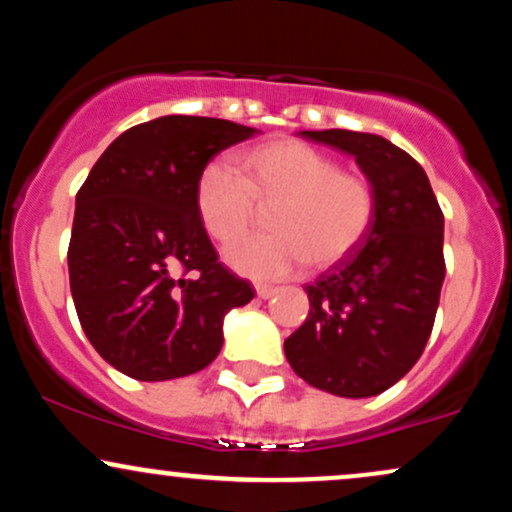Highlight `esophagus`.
<instances>
[{
    "instance_id": "1",
    "label": "esophagus",
    "mask_w": 512,
    "mask_h": 512,
    "mask_svg": "<svg viewBox=\"0 0 512 512\" xmlns=\"http://www.w3.org/2000/svg\"><path fill=\"white\" fill-rule=\"evenodd\" d=\"M255 291L260 298H272L276 293L274 286H269V284H255Z\"/></svg>"
}]
</instances>
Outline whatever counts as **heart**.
Returning a JSON list of instances; mask_svg holds the SVG:
<instances>
[{"instance_id": "obj_1", "label": "heart", "mask_w": 512, "mask_h": 512, "mask_svg": "<svg viewBox=\"0 0 512 512\" xmlns=\"http://www.w3.org/2000/svg\"><path fill=\"white\" fill-rule=\"evenodd\" d=\"M238 173L209 163L199 173L195 204L204 231L219 243L244 232L260 208H272V234L226 248V262L255 279H279L305 262L317 269L349 257L366 238L375 195L363 175L298 139H272L238 156Z\"/></svg>"}]
</instances>
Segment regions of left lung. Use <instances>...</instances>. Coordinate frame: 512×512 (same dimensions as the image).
Masks as SVG:
<instances>
[{"label":"left lung","instance_id":"8db88e82","mask_svg":"<svg viewBox=\"0 0 512 512\" xmlns=\"http://www.w3.org/2000/svg\"><path fill=\"white\" fill-rule=\"evenodd\" d=\"M354 156L375 195L361 245L305 286L310 313L284 342L298 378L337 397H373L424 354L445 279L443 211L426 170L385 137L301 132Z\"/></svg>","mask_w":512,"mask_h":512}]
</instances>
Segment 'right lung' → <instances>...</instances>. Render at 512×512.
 Masks as SVG:
<instances>
[{"instance_id":"right-lung-1","label":"right lung","mask_w":512,"mask_h":512,"mask_svg":"<svg viewBox=\"0 0 512 512\" xmlns=\"http://www.w3.org/2000/svg\"><path fill=\"white\" fill-rule=\"evenodd\" d=\"M252 134L219 117H158L122 132L81 185L67 252L76 315L93 349L129 378L207 368L223 317L255 298L219 262L195 204L211 158Z\"/></svg>"}]
</instances>
